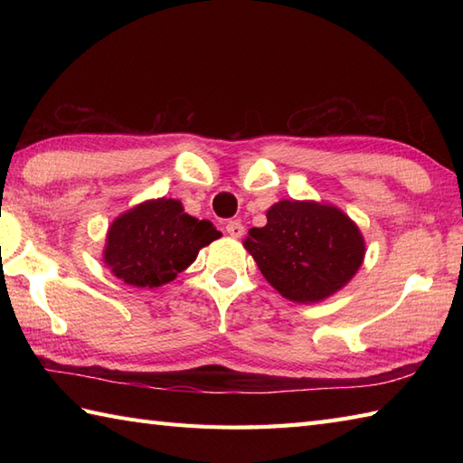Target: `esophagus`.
I'll use <instances>...</instances> for the list:
<instances>
[{
	"label": "esophagus",
	"mask_w": 463,
	"mask_h": 463,
	"mask_svg": "<svg viewBox=\"0 0 463 463\" xmlns=\"http://www.w3.org/2000/svg\"><path fill=\"white\" fill-rule=\"evenodd\" d=\"M224 229H226V232H229L231 237H234V239H241L242 234H244V226L241 224V221H229V222H226Z\"/></svg>",
	"instance_id": "34e87169"
}]
</instances>
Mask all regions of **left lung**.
<instances>
[{
  "label": "left lung",
  "mask_w": 463,
  "mask_h": 463,
  "mask_svg": "<svg viewBox=\"0 0 463 463\" xmlns=\"http://www.w3.org/2000/svg\"><path fill=\"white\" fill-rule=\"evenodd\" d=\"M262 277L292 302H320L338 292L362 267L364 237L332 204L280 201L267 224L244 239Z\"/></svg>",
  "instance_id": "8db88e82"
}]
</instances>
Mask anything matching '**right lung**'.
<instances>
[{"label":"right lung","instance_id":"right-lung-1","mask_svg":"<svg viewBox=\"0 0 463 463\" xmlns=\"http://www.w3.org/2000/svg\"><path fill=\"white\" fill-rule=\"evenodd\" d=\"M219 237L211 221L194 219L181 201L163 196L117 216L107 232L103 260L129 287L156 288L175 280Z\"/></svg>","mask_w":463,"mask_h":463}]
</instances>
